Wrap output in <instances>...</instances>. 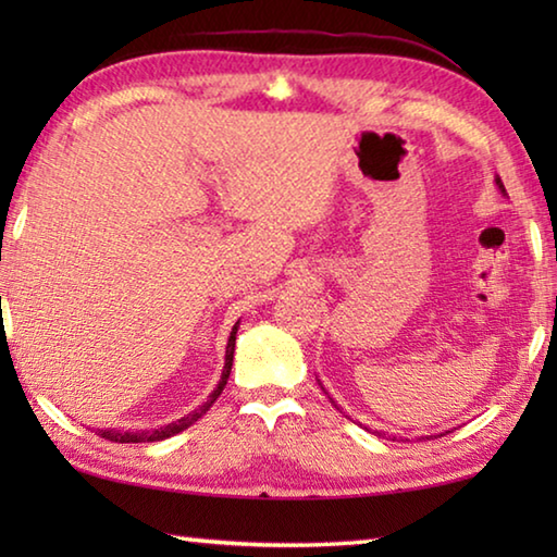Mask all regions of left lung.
<instances>
[{"mask_svg": "<svg viewBox=\"0 0 557 557\" xmlns=\"http://www.w3.org/2000/svg\"><path fill=\"white\" fill-rule=\"evenodd\" d=\"M496 186H498V191H502V194H506V188H504V184H502V178H498V176H496ZM329 400H332V398H329ZM332 403H334V400H332ZM334 405H336V403H334Z\"/></svg>", "mask_w": 557, "mask_h": 557, "instance_id": "8db88e82", "label": "left lung"}]
</instances>
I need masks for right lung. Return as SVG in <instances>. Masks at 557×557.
Here are the masks:
<instances>
[{
  "label": "right lung",
  "instance_id": "1",
  "mask_svg": "<svg viewBox=\"0 0 557 557\" xmlns=\"http://www.w3.org/2000/svg\"><path fill=\"white\" fill-rule=\"evenodd\" d=\"M238 324L240 322H235V326H233V332H231V336H228V346H225V366H223V373H221V381H219V385H215L213 388V393L209 395V398H206V403H201L199 408L196 410H191L188 414H184L182 420H176V422H169V425H164V428H157V430H139V432H120V430H98V435L100 437H106V440H110V442H159V440H166V437H174V435H178V432L182 430H186V428H191L196 420L199 418H203L206 412H209V408L211 405L219 400V395L223 393V388H225V383H228V375H231V366H233V351H235V334H238Z\"/></svg>",
  "mask_w": 557,
  "mask_h": 557
}]
</instances>
